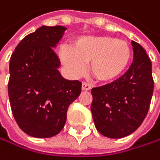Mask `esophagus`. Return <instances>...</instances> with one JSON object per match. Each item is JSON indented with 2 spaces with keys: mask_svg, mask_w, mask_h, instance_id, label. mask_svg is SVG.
I'll list each match as a JSON object with an SVG mask.
<instances>
[{
  "mask_svg": "<svg viewBox=\"0 0 160 160\" xmlns=\"http://www.w3.org/2000/svg\"><path fill=\"white\" fill-rule=\"evenodd\" d=\"M82 89L83 91H89V90H91V85L89 83H87V82H82Z\"/></svg>",
  "mask_w": 160,
  "mask_h": 160,
  "instance_id": "34e87169",
  "label": "esophagus"
}]
</instances>
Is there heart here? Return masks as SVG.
Masks as SVG:
<instances>
[{"label":"heart","instance_id":"obj_1","mask_svg":"<svg viewBox=\"0 0 160 160\" xmlns=\"http://www.w3.org/2000/svg\"><path fill=\"white\" fill-rule=\"evenodd\" d=\"M62 64L73 77L81 76L85 63L90 62V72L101 82H113L129 66L132 52L124 40L111 36H83L78 38L71 48L60 52Z\"/></svg>","mask_w":160,"mask_h":160}]
</instances>
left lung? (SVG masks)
Listing matches in <instances>:
<instances>
[{
    "mask_svg": "<svg viewBox=\"0 0 160 160\" xmlns=\"http://www.w3.org/2000/svg\"><path fill=\"white\" fill-rule=\"evenodd\" d=\"M133 62L116 81L92 89L91 112L98 132L111 139L133 133L143 122L152 99V62L145 49L132 41Z\"/></svg>",
    "mask_w": 160,
    "mask_h": 160,
    "instance_id": "left-lung-1",
    "label": "left lung"
}]
</instances>
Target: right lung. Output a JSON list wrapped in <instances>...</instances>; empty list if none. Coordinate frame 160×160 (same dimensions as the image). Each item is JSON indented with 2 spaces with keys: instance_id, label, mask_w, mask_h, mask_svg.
I'll list each match as a JSON object with an SVG mask.
<instances>
[{
  "instance_id": "1",
  "label": "right lung",
  "mask_w": 160,
  "mask_h": 160,
  "mask_svg": "<svg viewBox=\"0 0 160 160\" xmlns=\"http://www.w3.org/2000/svg\"><path fill=\"white\" fill-rule=\"evenodd\" d=\"M63 26H42L26 35L13 52L8 96L14 118L22 131L35 138L57 135L64 127L69 105L81 95L82 82L63 78L53 50Z\"/></svg>"
}]
</instances>
